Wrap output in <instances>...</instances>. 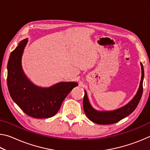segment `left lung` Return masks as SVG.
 Masks as SVG:
<instances>
[{
	"instance_id": "obj_1",
	"label": "left lung",
	"mask_w": 150,
	"mask_h": 150,
	"mask_svg": "<svg viewBox=\"0 0 150 150\" xmlns=\"http://www.w3.org/2000/svg\"><path fill=\"white\" fill-rule=\"evenodd\" d=\"M142 78L140 84H139V89L137 92L136 96L128 105L123 106L117 110L108 112H98L95 110L91 106L89 101L88 100L87 95L85 91V96L83 98V105L84 108L85 115L88 118L93 122L98 124H111L118 122L122 119L124 118L126 116L134 112L138 105L139 100L141 99L142 93H143V80L144 77V71L142 63Z\"/></svg>"
}]
</instances>
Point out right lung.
I'll return each mask as SVG.
<instances>
[{
  "label": "right lung",
  "instance_id": "right-lung-1",
  "mask_svg": "<svg viewBox=\"0 0 150 150\" xmlns=\"http://www.w3.org/2000/svg\"><path fill=\"white\" fill-rule=\"evenodd\" d=\"M27 39L22 40L10 55L7 75L9 93L24 113L35 118L54 116L73 88L74 82H62L49 88H40L33 85L22 71L21 58Z\"/></svg>",
  "mask_w": 150,
  "mask_h": 150
}]
</instances>
